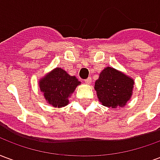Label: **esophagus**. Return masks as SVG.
Returning a JSON list of instances; mask_svg holds the SVG:
<instances>
[{"label": "esophagus", "instance_id": "1", "mask_svg": "<svg viewBox=\"0 0 160 160\" xmlns=\"http://www.w3.org/2000/svg\"><path fill=\"white\" fill-rule=\"evenodd\" d=\"M85 82H86L87 84H90L91 82H92V78H91V77H88L87 79L85 80Z\"/></svg>", "mask_w": 160, "mask_h": 160}]
</instances>
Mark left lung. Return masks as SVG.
I'll return each instance as SVG.
<instances>
[{"instance_id":"8db88e82","label":"left lung","mask_w":160,"mask_h":160,"mask_svg":"<svg viewBox=\"0 0 160 160\" xmlns=\"http://www.w3.org/2000/svg\"><path fill=\"white\" fill-rule=\"evenodd\" d=\"M134 80L112 68L107 67L101 72L95 82L98 99L104 106L123 107L132 95Z\"/></svg>"}]
</instances>
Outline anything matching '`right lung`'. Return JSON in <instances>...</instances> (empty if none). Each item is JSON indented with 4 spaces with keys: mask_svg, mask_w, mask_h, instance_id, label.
<instances>
[{
    "mask_svg": "<svg viewBox=\"0 0 160 160\" xmlns=\"http://www.w3.org/2000/svg\"><path fill=\"white\" fill-rule=\"evenodd\" d=\"M80 83L65 70L56 68L40 80L39 87L49 104L55 107H62L68 104V97Z\"/></svg>",
    "mask_w": 160,
    "mask_h": 160,
    "instance_id": "add662e5",
    "label": "right lung"
}]
</instances>
